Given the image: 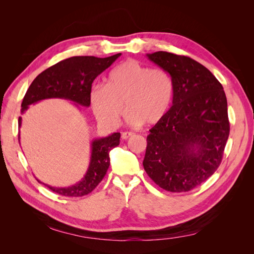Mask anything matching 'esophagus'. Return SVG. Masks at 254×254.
Returning <instances> with one entry per match:
<instances>
[{"label": "esophagus", "mask_w": 254, "mask_h": 254, "mask_svg": "<svg viewBox=\"0 0 254 254\" xmlns=\"http://www.w3.org/2000/svg\"><path fill=\"white\" fill-rule=\"evenodd\" d=\"M133 135H134V133L131 132V131L123 132V133H122V139H123V140H127V139H129V137H131V136H133Z\"/></svg>", "instance_id": "1"}]
</instances>
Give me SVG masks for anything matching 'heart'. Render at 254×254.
Segmentation results:
<instances>
[{
  "mask_svg": "<svg viewBox=\"0 0 254 254\" xmlns=\"http://www.w3.org/2000/svg\"><path fill=\"white\" fill-rule=\"evenodd\" d=\"M174 97L172 76L164 68H150L136 60L114 66L106 77V86L91 89L90 104L96 119L115 127L126 109L133 125H155L171 108Z\"/></svg>",
  "mask_w": 254,
  "mask_h": 254,
  "instance_id": "obj_1",
  "label": "heart"
}]
</instances>
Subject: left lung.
Wrapping results in <instances>:
<instances>
[{"label": "left lung", "instance_id": "8db88e82", "mask_svg": "<svg viewBox=\"0 0 254 254\" xmlns=\"http://www.w3.org/2000/svg\"><path fill=\"white\" fill-rule=\"evenodd\" d=\"M147 57L170 73L173 106L147 136L143 166L157 186L173 193L199 187L221 163L230 133L224 88L205 66L167 52Z\"/></svg>", "mask_w": 254, "mask_h": 254}]
</instances>
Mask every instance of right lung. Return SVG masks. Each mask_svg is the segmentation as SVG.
I'll return each mask as SVG.
<instances>
[{
	"instance_id": "add662e5",
	"label": "right lung",
	"mask_w": 254,
	"mask_h": 254,
	"mask_svg": "<svg viewBox=\"0 0 254 254\" xmlns=\"http://www.w3.org/2000/svg\"><path fill=\"white\" fill-rule=\"evenodd\" d=\"M120 56L121 53L106 58L75 56L59 61L34 79L23 98L21 112L27 110L29 105L45 98H64L80 106L89 107L92 82ZM21 120L19 118V126H21ZM120 137L121 133L115 132L109 136L92 141L89 168L83 178L75 186L53 188L43 184L61 196L81 197L88 195L98 186L108 171L110 165L109 151L120 144Z\"/></svg>"
}]
</instances>
